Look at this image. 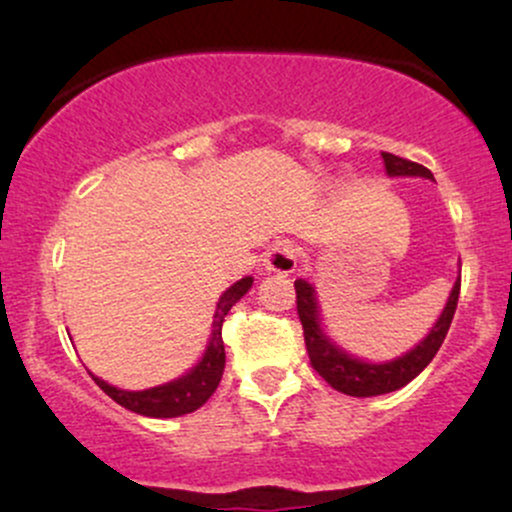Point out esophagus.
Listing matches in <instances>:
<instances>
[{
  "label": "esophagus",
  "mask_w": 512,
  "mask_h": 512,
  "mask_svg": "<svg viewBox=\"0 0 512 512\" xmlns=\"http://www.w3.org/2000/svg\"><path fill=\"white\" fill-rule=\"evenodd\" d=\"M296 248L289 243H274L272 248L264 252V269L269 274H284L289 276L296 269Z\"/></svg>",
  "instance_id": "obj_1"
}]
</instances>
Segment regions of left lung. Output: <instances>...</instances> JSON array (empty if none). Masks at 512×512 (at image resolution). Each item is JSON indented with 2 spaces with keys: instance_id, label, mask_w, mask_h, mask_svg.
Segmentation results:
<instances>
[{
  "instance_id": "obj_1",
  "label": "left lung",
  "mask_w": 512,
  "mask_h": 512,
  "mask_svg": "<svg viewBox=\"0 0 512 512\" xmlns=\"http://www.w3.org/2000/svg\"><path fill=\"white\" fill-rule=\"evenodd\" d=\"M385 170L390 178H424L433 180V173L419 163H411L407 158H399L395 154H383ZM296 303L298 317H301L303 334H305V349H308L310 363L322 378L330 383L334 390L344 392L349 397H378L395 392L404 387L416 375L424 370L433 356L438 354L440 344H443L445 334L450 330L452 315H455L457 298H460V276L452 284V291L445 301L443 313L433 322L431 332L421 339L419 344L411 346L402 356L390 358V361H368V358H358L339 346L330 334L325 332L320 315V303H317V291L310 281L296 279Z\"/></svg>"
}]
</instances>
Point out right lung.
<instances>
[{
  "label": "right lung",
  "mask_w": 512,
  "mask_h": 512,
  "mask_svg": "<svg viewBox=\"0 0 512 512\" xmlns=\"http://www.w3.org/2000/svg\"><path fill=\"white\" fill-rule=\"evenodd\" d=\"M252 281H255L252 276H243V279L221 293L219 303H216L214 320H211L207 349H204L202 358H199L195 366L185 370L180 378L168 380V383L156 387H146V390H122V387L105 383L103 378L93 375L91 370L88 373H91V378L96 380V385L101 387L105 395L115 399L120 407L134 411V414L151 416V419H175V416L192 414V411H197L214 395L216 387L221 383L223 366H226V349H223L221 339L223 317L252 289Z\"/></svg>",
  "instance_id": "right-lung-1"
}]
</instances>
